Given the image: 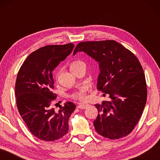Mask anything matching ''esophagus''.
Masks as SVG:
<instances>
[{"instance_id":"obj_1","label":"esophagus","mask_w":160,"mask_h":160,"mask_svg":"<svg viewBox=\"0 0 160 160\" xmlns=\"http://www.w3.org/2000/svg\"><path fill=\"white\" fill-rule=\"evenodd\" d=\"M88 107V104H80L79 105H78V108L80 109H85Z\"/></svg>"}]
</instances>
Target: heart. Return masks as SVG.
I'll return each instance as SVG.
<instances>
[{
	"label": "heart",
	"instance_id": "b5f03b06",
	"mask_svg": "<svg viewBox=\"0 0 160 160\" xmlns=\"http://www.w3.org/2000/svg\"><path fill=\"white\" fill-rule=\"evenodd\" d=\"M85 64L83 62L80 61H75L72 62L70 65V68H72L75 67H78L80 66V65ZM88 90V86L86 85H83L82 87L77 90L76 91L73 92L71 94H70V98L75 99V100H80V101H82V100H85L86 99L87 97V92Z\"/></svg>",
	"mask_w": 160,
	"mask_h": 160
}]
</instances>
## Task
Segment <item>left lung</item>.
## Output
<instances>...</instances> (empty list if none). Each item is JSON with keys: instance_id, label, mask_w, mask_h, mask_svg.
Instances as JSON below:
<instances>
[{"instance_id": "obj_1", "label": "left lung", "mask_w": 160, "mask_h": 160, "mask_svg": "<svg viewBox=\"0 0 160 160\" xmlns=\"http://www.w3.org/2000/svg\"><path fill=\"white\" fill-rule=\"evenodd\" d=\"M78 51L98 62L97 90L110 98L94 105L98 110L93 122L95 131L111 140L126 137L138 122L147 101L141 64L134 53L114 40L80 42L73 55Z\"/></svg>"}]
</instances>
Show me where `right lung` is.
Masks as SVG:
<instances>
[{"instance_id": "obj_1", "label": "right lung", "mask_w": 160, "mask_h": 160, "mask_svg": "<svg viewBox=\"0 0 160 160\" xmlns=\"http://www.w3.org/2000/svg\"><path fill=\"white\" fill-rule=\"evenodd\" d=\"M74 48L73 44L47 45L29 55L19 70L15 82L18 112L29 131L44 141L60 139L68 131V119L75 109L71 102L56 111L52 72Z\"/></svg>"}]
</instances>
